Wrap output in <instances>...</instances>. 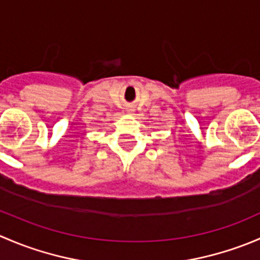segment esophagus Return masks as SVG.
<instances>
[{
  "instance_id": "obj_1",
  "label": "esophagus",
  "mask_w": 260,
  "mask_h": 260,
  "mask_svg": "<svg viewBox=\"0 0 260 260\" xmlns=\"http://www.w3.org/2000/svg\"><path fill=\"white\" fill-rule=\"evenodd\" d=\"M128 112H129V113H133V112H135V109H132V108H129V109H128Z\"/></svg>"
}]
</instances>
